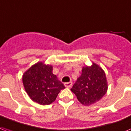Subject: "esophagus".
Returning <instances> with one entry per match:
<instances>
[{
  "label": "esophagus",
  "instance_id": "1",
  "mask_svg": "<svg viewBox=\"0 0 131 131\" xmlns=\"http://www.w3.org/2000/svg\"><path fill=\"white\" fill-rule=\"evenodd\" d=\"M72 85H73V83L72 82H68V83H64V86H65L66 88H70L72 87Z\"/></svg>",
  "mask_w": 131,
  "mask_h": 131
}]
</instances>
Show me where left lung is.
I'll return each instance as SVG.
<instances>
[{
  "mask_svg": "<svg viewBox=\"0 0 131 131\" xmlns=\"http://www.w3.org/2000/svg\"><path fill=\"white\" fill-rule=\"evenodd\" d=\"M108 82L102 68L93 62L82 69V73L71 90L84 106H90L100 100L107 92Z\"/></svg>",
  "mask_w": 131,
  "mask_h": 131,
  "instance_id": "1",
  "label": "left lung"
}]
</instances>
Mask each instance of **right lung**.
<instances>
[{"label": "right lung", "instance_id": "right-lung-1", "mask_svg": "<svg viewBox=\"0 0 131 131\" xmlns=\"http://www.w3.org/2000/svg\"><path fill=\"white\" fill-rule=\"evenodd\" d=\"M52 70V66L39 62L23 75L22 81L25 91L35 102L43 106L52 104L60 90L65 88L53 74Z\"/></svg>", "mask_w": 131, "mask_h": 131}]
</instances>
